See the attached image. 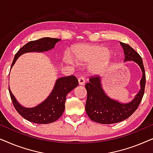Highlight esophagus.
Instances as JSON below:
<instances>
[{
    "label": "esophagus",
    "instance_id": "obj_1",
    "mask_svg": "<svg viewBox=\"0 0 153 153\" xmlns=\"http://www.w3.org/2000/svg\"><path fill=\"white\" fill-rule=\"evenodd\" d=\"M78 81H79V83L80 85H83L85 83V77L83 76H80L78 78Z\"/></svg>",
    "mask_w": 153,
    "mask_h": 153
}]
</instances>
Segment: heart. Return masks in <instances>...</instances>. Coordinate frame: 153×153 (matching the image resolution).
<instances>
[{
    "label": "heart",
    "mask_w": 153,
    "mask_h": 153,
    "mask_svg": "<svg viewBox=\"0 0 153 153\" xmlns=\"http://www.w3.org/2000/svg\"><path fill=\"white\" fill-rule=\"evenodd\" d=\"M72 55L77 62H93L90 65V70L93 72H100L107 65L111 58L110 52L106 47L100 45H80L72 48ZM68 62H72L69 56L66 57Z\"/></svg>",
    "instance_id": "b5f03b06"
}]
</instances>
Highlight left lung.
Here are the masks:
<instances>
[{"label": "left lung", "mask_w": 153, "mask_h": 153, "mask_svg": "<svg viewBox=\"0 0 153 153\" xmlns=\"http://www.w3.org/2000/svg\"><path fill=\"white\" fill-rule=\"evenodd\" d=\"M124 50L125 60L137 62L143 72L141 80V90L134 99L128 104H121L110 99L102 88L100 79L97 75L89 78V83L85 85L87 91L85 111L94 122L101 124H114L128 118L139 107L143 97L146 85V73L141 56L127 44L120 42Z\"/></svg>", "instance_id": "left-lung-1"}]
</instances>
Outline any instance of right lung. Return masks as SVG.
<instances>
[{
    "label": "right lung",
    "instance_id": "1",
    "mask_svg": "<svg viewBox=\"0 0 153 153\" xmlns=\"http://www.w3.org/2000/svg\"><path fill=\"white\" fill-rule=\"evenodd\" d=\"M60 40L57 38L44 37L37 40L30 41L26 44L14 56L12 66L19 56L26 52H42L53 49L56 44ZM79 84L76 77L74 75L62 77L56 81L54 88L49 97L45 102L35 108H24L16 101L9 88L12 104L19 114L26 120L37 124H48L55 122L65 110L67 94L72 91Z\"/></svg>",
    "mask_w": 153,
    "mask_h": 153
}]
</instances>
